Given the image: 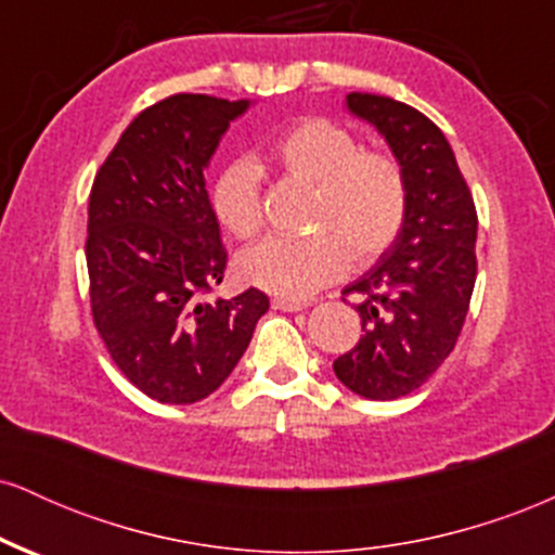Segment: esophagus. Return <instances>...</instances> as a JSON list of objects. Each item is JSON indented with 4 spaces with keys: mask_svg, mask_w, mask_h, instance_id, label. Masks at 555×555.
<instances>
[{
    "mask_svg": "<svg viewBox=\"0 0 555 555\" xmlns=\"http://www.w3.org/2000/svg\"><path fill=\"white\" fill-rule=\"evenodd\" d=\"M271 308H273V310H284V313H299V310H305V308H308V305L299 302V299L273 297V299H271Z\"/></svg>",
    "mask_w": 555,
    "mask_h": 555,
    "instance_id": "obj_1",
    "label": "esophagus"
}]
</instances>
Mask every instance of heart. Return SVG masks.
Here are the masks:
<instances>
[{
    "label": "heart",
    "instance_id": "1",
    "mask_svg": "<svg viewBox=\"0 0 555 555\" xmlns=\"http://www.w3.org/2000/svg\"><path fill=\"white\" fill-rule=\"evenodd\" d=\"M271 158L284 171L315 184L308 237H271L245 250L237 273L269 295L305 299L354 266L373 263L404 224L406 182L397 158L360 149L352 132L302 119L273 143ZM211 208L219 224L240 240L263 229L260 171L250 158L227 164L216 177Z\"/></svg>",
    "mask_w": 555,
    "mask_h": 555
}]
</instances>
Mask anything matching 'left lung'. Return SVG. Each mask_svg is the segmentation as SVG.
Listing matches in <instances>:
<instances>
[{
  "instance_id": "left-lung-1",
  "label": "left lung",
  "mask_w": 555,
  "mask_h": 555,
  "mask_svg": "<svg viewBox=\"0 0 555 555\" xmlns=\"http://www.w3.org/2000/svg\"><path fill=\"white\" fill-rule=\"evenodd\" d=\"M347 109L386 138L404 171L406 214L391 247L344 289L358 295L362 336L334 373L365 399L420 388L454 349L475 289L477 211L449 140L423 112L375 93Z\"/></svg>"
}]
</instances>
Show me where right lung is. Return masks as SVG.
Listing matches in <instances>:
<instances>
[{"label":"right lung","instance_id":"right-lung-1","mask_svg":"<svg viewBox=\"0 0 555 555\" xmlns=\"http://www.w3.org/2000/svg\"><path fill=\"white\" fill-rule=\"evenodd\" d=\"M250 101L177 93L127 125L88 201L91 310L112 360L162 404L214 393L253 339L269 297L250 286L206 302L227 250L206 167Z\"/></svg>","mask_w":555,"mask_h":555}]
</instances>
